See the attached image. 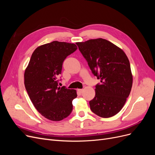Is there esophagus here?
Masks as SVG:
<instances>
[{
    "instance_id": "34e87169",
    "label": "esophagus",
    "mask_w": 155,
    "mask_h": 155,
    "mask_svg": "<svg viewBox=\"0 0 155 155\" xmlns=\"http://www.w3.org/2000/svg\"><path fill=\"white\" fill-rule=\"evenodd\" d=\"M83 89H78V92L79 93L81 94V93L83 92Z\"/></svg>"
}]
</instances>
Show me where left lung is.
Instances as JSON below:
<instances>
[{"instance_id":"1","label":"left lung","mask_w":155,"mask_h":155,"mask_svg":"<svg viewBox=\"0 0 155 155\" xmlns=\"http://www.w3.org/2000/svg\"><path fill=\"white\" fill-rule=\"evenodd\" d=\"M92 74L100 79L96 95L89 101L91 110L101 118L118 114L125 105L133 85L130 63L124 51L101 38L76 43Z\"/></svg>"}]
</instances>
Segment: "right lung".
<instances>
[{
	"label": "right lung",
	"instance_id": "right-lung-1",
	"mask_svg": "<svg viewBox=\"0 0 155 155\" xmlns=\"http://www.w3.org/2000/svg\"><path fill=\"white\" fill-rule=\"evenodd\" d=\"M78 49L73 43L55 41L33 52L25 72V85L35 109L45 118L61 121L72 110L76 90L58 87L57 79L68 55Z\"/></svg>",
	"mask_w": 155,
	"mask_h": 155
}]
</instances>
